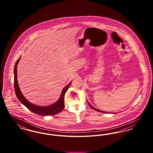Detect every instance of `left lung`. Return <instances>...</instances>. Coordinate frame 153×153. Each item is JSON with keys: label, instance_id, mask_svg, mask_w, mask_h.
<instances>
[{"label": "left lung", "instance_id": "left-lung-1", "mask_svg": "<svg viewBox=\"0 0 153 153\" xmlns=\"http://www.w3.org/2000/svg\"><path fill=\"white\" fill-rule=\"evenodd\" d=\"M88 104H89V106L92 108L93 109H94L95 111H99V112H104V113H105V112H104V111H100V110H99V109H96V108H95L94 107H93L89 102H88Z\"/></svg>", "mask_w": 153, "mask_h": 153}]
</instances>
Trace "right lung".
Returning <instances> with one entry per match:
<instances>
[{"label": "right lung", "instance_id": "obj_1", "mask_svg": "<svg viewBox=\"0 0 153 153\" xmlns=\"http://www.w3.org/2000/svg\"><path fill=\"white\" fill-rule=\"evenodd\" d=\"M21 57H20L17 59V61L15 63L14 69V84L15 92V94H16L17 98L18 99V100L31 112H33V113L36 114L38 115H42V116L54 115L59 112H61L64 108L65 94L67 90L68 89V88L71 86L72 81L63 89L59 100L57 102H56L54 104H51V105L46 106V107L38 106V105H34L33 104H31L27 100H26V99L23 96V95H22V92L20 90V88L19 87L18 83L17 70L16 69H17L18 64L21 59Z\"/></svg>", "mask_w": 153, "mask_h": 153}]
</instances>
